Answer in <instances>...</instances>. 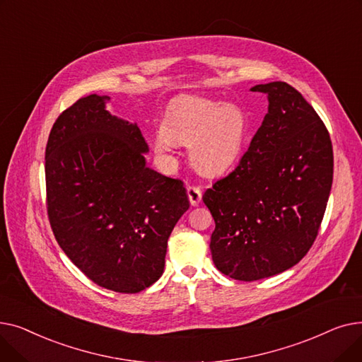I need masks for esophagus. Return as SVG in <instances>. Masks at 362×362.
Masks as SVG:
<instances>
[{
	"mask_svg": "<svg viewBox=\"0 0 362 362\" xmlns=\"http://www.w3.org/2000/svg\"><path fill=\"white\" fill-rule=\"evenodd\" d=\"M187 198H189V202H191V205L197 206L201 202V199H202L201 187H198V186H187Z\"/></svg>",
	"mask_w": 362,
	"mask_h": 362,
	"instance_id": "esophagus-1",
	"label": "esophagus"
}]
</instances>
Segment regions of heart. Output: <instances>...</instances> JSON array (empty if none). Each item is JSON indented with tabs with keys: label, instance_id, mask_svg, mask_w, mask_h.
Returning a JSON list of instances; mask_svg holds the SVG:
<instances>
[{
	"label": "heart",
	"instance_id": "obj_1",
	"mask_svg": "<svg viewBox=\"0 0 362 362\" xmlns=\"http://www.w3.org/2000/svg\"><path fill=\"white\" fill-rule=\"evenodd\" d=\"M250 141L251 123L240 105L186 95L170 107L154 148L167 154L173 144L189 145L199 173L218 176L240 160Z\"/></svg>",
	"mask_w": 362,
	"mask_h": 362
}]
</instances>
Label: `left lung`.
Returning <instances> with one entry per match:
<instances>
[{
	"mask_svg": "<svg viewBox=\"0 0 362 362\" xmlns=\"http://www.w3.org/2000/svg\"><path fill=\"white\" fill-rule=\"evenodd\" d=\"M251 90L267 93L269 112L239 165L202 197L216 221L214 265L242 281L276 276L305 257L333 182L330 135L305 98L286 82Z\"/></svg>",
	"mask_w": 362,
	"mask_h": 362,
	"instance_id": "8db88e82",
	"label": "left lung"
}]
</instances>
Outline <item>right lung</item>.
I'll list each match as a JSON object with an SVG mask.
<instances>
[{"label":"right lung","instance_id":"add662e5","mask_svg":"<svg viewBox=\"0 0 362 362\" xmlns=\"http://www.w3.org/2000/svg\"><path fill=\"white\" fill-rule=\"evenodd\" d=\"M92 93L55 120L47 149L48 217L64 254L104 289L138 293L156 283L167 240L189 199L182 180L146 165L136 123Z\"/></svg>","mask_w":362,"mask_h":362}]
</instances>
